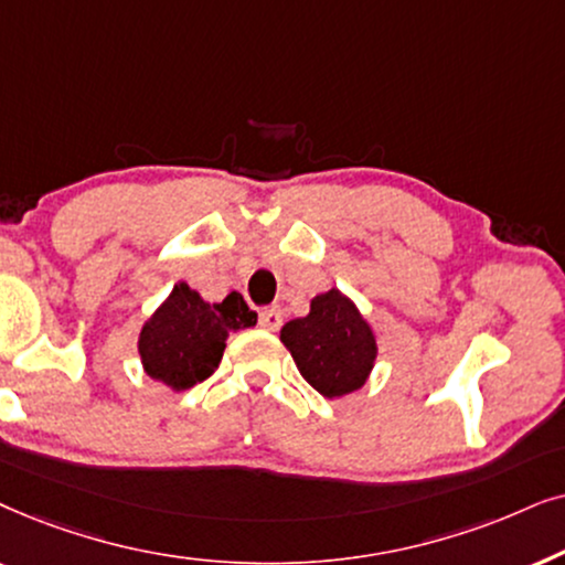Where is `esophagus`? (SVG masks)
Wrapping results in <instances>:
<instances>
[{"mask_svg": "<svg viewBox=\"0 0 565 565\" xmlns=\"http://www.w3.org/2000/svg\"><path fill=\"white\" fill-rule=\"evenodd\" d=\"M281 320H284V315L278 307H268V310H260V315H258V322L266 330H278L281 328Z\"/></svg>", "mask_w": 565, "mask_h": 565, "instance_id": "esophagus-1", "label": "esophagus"}]
</instances>
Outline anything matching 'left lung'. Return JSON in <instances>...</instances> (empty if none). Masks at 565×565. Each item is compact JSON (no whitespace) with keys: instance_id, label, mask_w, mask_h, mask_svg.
<instances>
[{"instance_id":"8db88e82","label":"left lung","mask_w":565,"mask_h":565,"mask_svg":"<svg viewBox=\"0 0 565 565\" xmlns=\"http://www.w3.org/2000/svg\"><path fill=\"white\" fill-rule=\"evenodd\" d=\"M281 343L302 377L326 397H341L370 377L377 343L356 307L338 289L315 297L307 318L281 328Z\"/></svg>"}]
</instances>
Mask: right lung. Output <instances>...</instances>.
Listing matches in <instances>:
<instances>
[{
    "label": "right lung",
    "instance_id": "right-lung-1",
    "mask_svg": "<svg viewBox=\"0 0 565 565\" xmlns=\"http://www.w3.org/2000/svg\"><path fill=\"white\" fill-rule=\"evenodd\" d=\"M258 322L237 291L209 305L188 284H175L160 310L139 335V353L152 380L172 390H188L212 377L220 366L227 335Z\"/></svg>",
    "mask_w": 565,
    "mask_h": 565
}]
</instances>
